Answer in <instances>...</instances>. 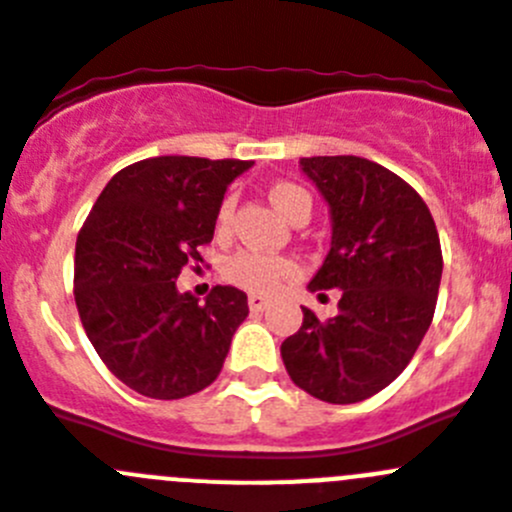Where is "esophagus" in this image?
I'll return each mask as SVG.
<instances>
[{
  "mask_svg": "<svg viewBox=\"0 0 512 512\" xmlns=\"http://www.w3.org/2000/svg\"><path fill=\"white\" fill-rule=\"evenodd\" d=\"M248 307H251V312H264L269 307V300L264 295H251L248 297Z\"/></svg>",
  "mask_w": 512,
  "mask_h": 512,
  "instance_id": "esophagus-1",
  "label": "esophagus"
}]
</instances>
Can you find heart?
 Returning <instances> with one entry per match:
<instances>
[{"label": "heart", "mask_w": 512, "mask_h": 512, "mask_svg": "<svg viewBox=\"0 0 512 512\" xmlns=\"http://www.w3.org/2000/svg\"><path fill=\"white\" fill-rule=\"evenodd\" d=\"M269 200L277 205V210L284 217H289L292 223L300 220V217H310L312 212V197L307 194V189H302L300 184L292 182H277L269 189ZM235 210V197L233 194H225L220 207H217L215 225L220 233L230 228V220H233ZM225 279L233 282L235 287L248 289L253 295H271L274 289L282 287L287 279H292L297 274V264L287 256H271V253L261 251H238L233 253L228 261H225Z\"/></svg>", "instance_id": "obj_1"}]
</instances>
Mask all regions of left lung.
<instances>
[{
	"label": "left lung",
	"instance_id": "8db88e82",
	"mask_svg": "<svg viewBox=\"0 0 512 512\" xmlns=\"http://www.w3.org/2000/svg\"><path fill=\"white\" fill-rule=\"evenodd\" d=\"M300 164L333 217V243L310 289H341V300L328 320L302 307L282 361L307 395L351 405L395 382L418 351L436 312L441 241L423 197L395 171L359 156Z\"/></svg>",
	"mask_w": 512,
	"mask_h": 512
}]
</instances>
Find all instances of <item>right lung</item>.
Listing matches in <instances>:
<instances>
[{
    "instance_id": "1",
    "label": "right lung",
    "mask_w": 512,
    "mask_h": 512,
    "mask_svg": "<svg viewBox=\"0 0 512 512\" xmlns=\"http://www.w3.org/2000/svg\"><path fill=\"white\" fill-rule=\"evenodd\" d=\"M253 161L156 156L112 176L76 235L74 300L104 366L138 395L182 400L217 379L248 297L212 287L205 302L176 289L202 261L217 207Z\"/></svg>"
}]
</instances>
